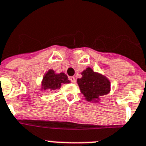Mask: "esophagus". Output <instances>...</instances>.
Instances as JSON below:
<instances>
[{
	"instance_id": "obj_1",
	"label": "esophagus",
	"mask_w": 146,
	"mask_h": 146,
	"mask_svg": "<svg viewBox=\"0 0 146 146\" xmlns=\"http://www.w3.org/2000/svg\"><path fill=\"white\" fill-rule=\"evenodd\" d=\"M70 80L71 81V82H72V83H75L76 82V78L74 76L70 77Z\"/></svg>"
}]
</instances>
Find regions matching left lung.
<instances>
[{"mask_svg": "<svg viewBox=\"0 0 146 146\" xmlns=\"http://www.w3.org/2000/svg\"><path fill=\"white\" fill-rule=\"evenodd\" d=\"M81 74L82 77L77 79V83L87 101L98 102L100 96L106 95L111 90L110 81L90 67L86 68Z\"/></svg>", "mask_w": 146, "mask_h": 146, "instance_id": "8db88e82", "label": "left lung"}]
</instances>
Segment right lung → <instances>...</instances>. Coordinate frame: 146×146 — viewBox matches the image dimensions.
Segmentation results:
<instances>
[{"label": "right lung", "mask_w": 146, "mask_h": 146, "mask_svg": "<svg viewBox=\"0 0 146 146\" xmlns=\"http://www.w3.org/2000/svg\"><path fill=\"white\" fill-rule=\"evenodd\" d=\"M67 76L64 73H56L53 70H49L44 76L41 82V90H58L64 84H69Z\"/></svg>", "instance_id": "1"}]
</instances>
